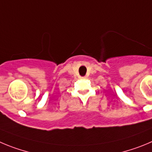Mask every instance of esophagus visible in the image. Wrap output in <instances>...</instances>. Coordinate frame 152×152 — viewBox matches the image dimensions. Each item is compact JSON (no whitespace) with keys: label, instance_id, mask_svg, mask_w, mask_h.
Listing matches in <instances>:
<instances>
[{"label":"esophagus","instance_id":"obj_1","mask_svg":"<svg viewBox=\"0 0 152 152\" xmlns=\"http://www.w3.org/2000/svg\"><path fill=\"white\" fill-rule=\"evenodd\" d=\"M82 79H86V76H84V77H82Z\"/></svg>","mask_w":152,"mask_h":152}]
</instances>
